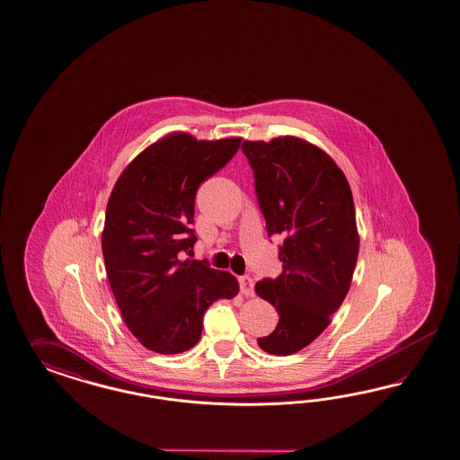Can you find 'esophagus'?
I'll return each instance as SVG.
<instances>
[{
    "label": "esophagus",
    "instance_id": "obj_1",
    "mask_svg": "<svg viewBox=\"0 0 460 460\" xmlns=\"http://www.w3.org/2000/svg\"><path fill=\"white\" fill-rule=\"evenodd\" d=\"M239 285H241V293L246 296H252L254 295V279L251 277H241L239 279Z\"/></svg>",
    "mask_w": 460,
    "mask_h": 460
}]
</instances>
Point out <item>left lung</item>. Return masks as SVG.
<instances>
[{"label":"left lung","mask_w":460,"mask_h":460,"mask_svg":"<svg viewBox=\"0 0 460 460\" xmlns=\"http://www.w3.org/2000/svg\"><path fill=\"white\" fill-rule=\"evenodd\" d=\"M241 148L254 172L268 236H285L281 275L254 287L279 314L277 329L258 346L290 356L327 329L350 288L359 252L352 192L332 156L306 139H244Z\"/></svg>","instance_id":"left-lung-1"}]
</instances>
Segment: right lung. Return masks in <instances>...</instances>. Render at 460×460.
Segmentation results:
<instances>
[{
    "instance_id": "add662e5",
    "label": "right lung",
    "mask_w": 460,
    "mask_h": 460,
    "mask_svg": "<svg viewBox=\"0 0 460 460\" xmlns=\"http://www.w3.org/2000/svg\"><path fill=\"white\" fill-rule=\"evenodd\" d=\"M241 138L175 131L137 155L112 187L101 236L106 273L128 329L158 354L194 348L206 310L239 292L236 277L195 260V194Z\"/></svg>"
}]
</instances>
